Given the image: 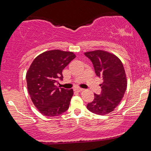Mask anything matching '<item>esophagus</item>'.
Wrapping results in <instances>:
<instances>
[{
	"instance_id": "esophagus-1",
	"label": "esophagus",
	"mask_w": 151,
	"mask_h": 151,
	"mask_svg": "<svg viewBox=\"0 0 151 151\" xmlns=\"http://www.w3.org/2000/svg\"><path fill=\"white\" fill-rule=\"evenodd\" d=\"M75 91L76 92H81L83 91V88H75Z\"/></svg>"
}]
</instances>
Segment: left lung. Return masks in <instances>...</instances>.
I'll return each mask as SVG.
<instances>
[{"instance_id":"1","label":"left lung","mask_w":151,"mask_h":151,"mask_svg":"<svg viewBox=\"0 0 151 151\" xmlns=\"http://www.w3.org/2000/svg\"><path fill=\"white\" fill-rule=\"evenodd\" d=\"M93 64L97 76L103 78L101 93L94 94L88 103L87 109L99 115L114 111L123 98L127 86V79L121 60L114 54L103 50L85 52Z\"/></svg>"}]
</instances>
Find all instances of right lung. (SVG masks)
<instances>
[{"mask_svg": "<svg viewBox=\"0 0 151 151\" xmlns=\"http://www.w3.org/2000/svg\"><path fill=\"white\" fill-rule=\"evenodd\" d=\"M76 57L73 52L52 50L44 52L32 61L26 75L27 88L34 105L47 116H57L67 111L73 90L59 88L63 70Z\"/></svg>", "mask_w": 151, "mask_h": 151, "instance_id": "right-lung-1", "label": "right lung"}]
</instances>
